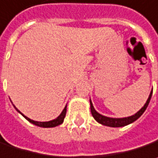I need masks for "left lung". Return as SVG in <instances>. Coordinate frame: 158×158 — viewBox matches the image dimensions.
Listing matches in <instances>:
<instances>
[{"label": "left lung", "instance_id": "8db88e82", "mask_svg": "<svg viewBox=\"0 0 158 158\" xmlns=\"http://www.w3.org/2000/svg\"><path fill=\"white\" fill-rule=\"evenodd\" d=\"M151 96H152V91H150V94L148 96V98L147 99L145 105L142 106L136 114H132L131 116L128 117H123V118H113V117H107L105 116L103 114H99L98 113L94 106L92 105V102L90 99V104H91V112L92 116L94 117V119L99 123H101L102 125H106V126H109V127H123V126H125V125H128L131 123H133L134 121H136L139 117H140V115L143 114L146 110V108L148 106V103L150 101L151 99Z\"/></svg>", "mask_w": 158, "mask_h": 158}]
</instances>
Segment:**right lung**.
I'll return each mask as SVG.
<instances>
[{
  "label": "right lung",
  "mask_w": 158,
  "mask_h": 158,
  "mask_svg": "<svg viewBox=\"0 0 158 158\" xmlns=\"http://www.w3.org/2000/svg\"><path fill=\"white\" fill-rule=\"evenodd\" d=\"M14 106V105H13ZM14 107L16 108V110L20 113V114H22L27 121L31 123H33V124H35V125H37V126H39V127H44V128H51V127H56V126H58L59 124H61L62 123L64 122V118H65V116H66V113H67V105L65 106V108L63 109V111L61 112V114H59V116L56 118V119H54V120H52V121H49V122H37V121H34V120H32V119H30V118H28L27 116H26L25 114H23L21 112H20L19 110L16 107V106H14Z\"/></svg>",
  "instance_id": "obj_1"
}]
</instances>
